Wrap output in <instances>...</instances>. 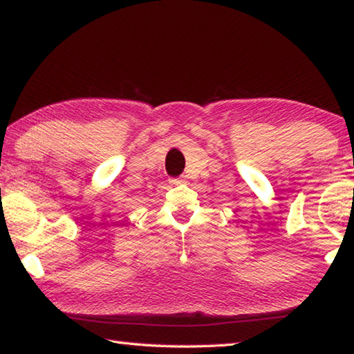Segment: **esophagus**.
I'll return each instance as SVG.
<instances>
[{
    "label": "esophagus",
    "mask_w": 354,
    "mask_h": 354,
    "mask_svg": "<svg viewBox=\"0 0 354 354\" xmlns=\"http://www.w3.org/2000/svg\"><path fill=\"white\" fill-rule=\"evenodd\" d=\"M185 182H187V178H185V177L172 178V180H171V183H172V185H178V183H185Z\"/></svg>",
    "instance_id": "obj_1"
}]
</instances>
